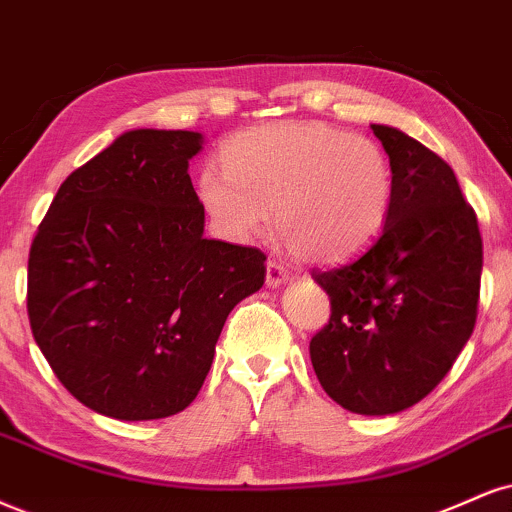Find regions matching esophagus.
Segmentation results:
<instances>
[{
	"instance_id": "34e87169",
	"label": "esophagus",
	"mask_w": 512,
	"mask_h": 512,
	"mask_svg": "<svg viewBox=\"0 0 512 512\" xmlns=\"http://www.w3.org/2000/svg\"><path fill=\"white\" fill-rule=\"evenodd\" d=\"M286 279H288V269L283 267L281 262L269 260L267 262V286L269 288H276V286H279V283H283Z\"/></svg>"
}]
</instances>
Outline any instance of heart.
<instances>
[{
    "instance_id": "1",
    "label": "heart",
    "mask_w": 512,
    "mask_h": 512,
    "mask_svg": "<svg viewBox=\"0 0 512 512\" xmlns=\"http://www.w3.org/2000/svg\"><path fill=\"white\" fill-rule=\"evenodd\" d=\"M219 162L197 176V200L229 240L260 233L274 209L276 233L295 255L331 264L365 250L389 219L393 166L367 135L272 123L226 140Z\"/></svg>"
}]
</instances>
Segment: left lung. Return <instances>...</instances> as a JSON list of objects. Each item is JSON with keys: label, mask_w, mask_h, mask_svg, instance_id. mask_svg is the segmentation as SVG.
<instances>
[{"label": "left lung", "mask_w": 512, "mask_h": 512, "mask_svg": "<svg viewBox=\"0 0 512 512\" xmlns=\"http://www.w3.org/2000/svg\"><path fill=\"white\" fill-rule=\"evenodd\" d=\"M393 166V202L367 250L312 269L331 317L310 341L322 389L357 415H393L429 396L477 322L482 236L453 169L374 123Z\"/></svg>", "instance_id": "8db88e82"}]
</instances>
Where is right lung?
Wrapping results in <instances>:
<instances>
[{"mask_svg":"<svg viewBox=\"0 0 512 512\" xmlns=\"http://www.w3.org/2000/svg\"><path fill=\"white\" fill-rule=\"evenodd\" d=\"M193 131L138 128L78 166L28 257V319L85 408L140 422L193 403L226 317L260 291L262 250L202 236Z\"/></svg>","mask_w":512,"mask_h":512,"instance_id":"add662e5","label":"right lung"}]
</instances>
